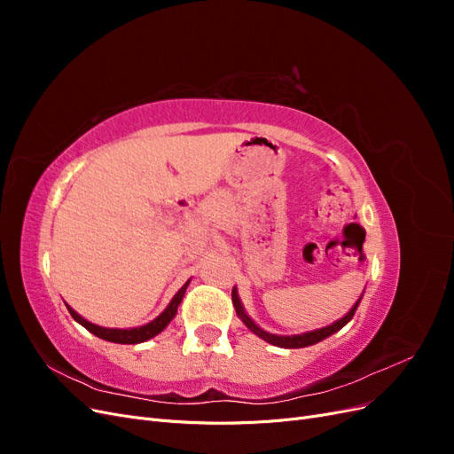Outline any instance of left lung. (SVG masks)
<instances>
[{
	"label": "left lung",
	"mask_w": 454,
	"mask_h": 454,
	"mask_svg": "<svg viewBox=\"0 0 454 454\" xmlns=\"http://www.w3.org/2000/svg\"><path fill=\"white\" fill-rule=\"evenodd\" d=\"M232 305H235V310H237V316L239 318L244 322V325L250 329L252 333H255L259 339H263V340H267V342H270V345H274V347H280V348H305V347H310V345H316V342H320V340H324V339H327L329 335H333V333H337L339 329H342L345 327L350 320H352V316H354V312H356V309H358V305H360V301H362V295H360V299L356 301L354 303V307L342 316L340 320H337V322H333L332 325H325V327H320V329H314V332H307V333H301V335H277V333H269V332H265V329H261L248 314H246V310H244V307H242V301H240V297H239V292H237V286L232 287Z\"/></svg>",
	"instance_id": "1"
}]
</instances>
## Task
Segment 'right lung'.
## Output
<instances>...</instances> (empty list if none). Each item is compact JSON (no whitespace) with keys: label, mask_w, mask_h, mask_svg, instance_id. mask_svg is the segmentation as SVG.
<instances>
[{"label":"right lung","mask_w":454,"mask_h":454,"mask_svg":"<svg viewBox=\"0 0 454 454\" xmlns=\"http://www.w3.org/2000/svg\"><path fill=\"white\" fill-rule=\"evenodd\" d=\"M191 280H187L180 290H177V294L172 297V301L168 303V307L164 309L157 318H153L151 322L144 324V325H138V327H127V329H121V327H102V325H96L89 320H85L83 316L77 314L70 305H66L67 310H70L72 318L83 325L85 329H89V332L96 337H100L104 340H109V342H119V345H138V342H145L149 339H153L155 335H159L164 327H167L172 320L174 316L177 314V307H180L182 299L185 295V290L189 286Z\"/></svg>","instance_id":"add662e5"}]
</instances>
